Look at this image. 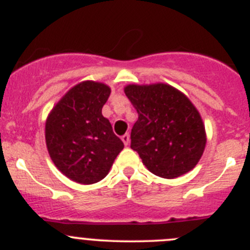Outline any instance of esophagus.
<instances>
[{
	"mask_svg": "<svg viewBox=\"0 0 250 250\" xmlns=\"http://www.w3.org/2000/svg\"><path fill=\"white\" fill-rule=\"evenodd\" d=\"M122 141H123V143H125V146L129 145V141H130V137H129V134H125V135H122Z\"/></svg>",
	"mask_w": 250,
	"mask_h": 250,
	"instance_id": "esophagus-1",
	"label": "esophagus"
}]
</instances>
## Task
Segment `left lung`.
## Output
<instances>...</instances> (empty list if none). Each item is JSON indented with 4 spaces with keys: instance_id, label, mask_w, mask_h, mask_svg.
<instances>
[{
    "instance_id": "1",
    "label": "left lung",
    "mask_w": 250,
    "mask_h": 250,
    "mask_svg": "<svg viewBox=\"0 0 250 250\" xmlns=\"http://www.w3.org/2000/svg\"><path fill=\"white\" fill-rule=\"evenodd\" d=\"M125 93L138 112L130 147L155 175L174 179L202 157L206 130L200 112L185 94L165 83L129 84Z\"/></svg>"
}]
</instances>
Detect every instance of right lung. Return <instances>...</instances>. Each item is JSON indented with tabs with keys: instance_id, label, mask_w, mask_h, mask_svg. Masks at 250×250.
Here are the masks:
<instances>
[{
	"instance_id": "add662e5",
	"label": "right lung",
	"mask_w": 250,
	"mask_h": 250,
	"mask_svg": "<svg viewBox=\"0 0 250 250\" xmlns=\"http://www.w3.org/2000/svg\"><path fill=\"white\" fill-rule=\"evenodd\" d=\"M109 85L84 81L72 87L50 111L46 144L55 167L78 184L103 180L123 150L111 123L102 113Z\"/></svg>"
}]
</instances>
